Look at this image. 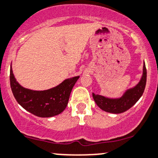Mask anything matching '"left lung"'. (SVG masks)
Masks as SVG:
<instances>
[{"instance_id": "left-lung-1", "label": "left lung", "mask_w": 158, "mask_h": 158, "mask_svg": "<svg viewBox=\"0 0 158 158\" xmlns=\"http://www.w3.org/2000/svg\"><path fill=\"white\" fill-rule=\"evenodd\" d=\"M147 69L143 64V76L139 83L134 88L128 89L120 99H109L93 93V99L101 110L112 113H120L127 111L138 101L143 95L146 86Z\"/></svg>"}]
</instances>
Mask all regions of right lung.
<instances>
[{
	"mask_svg": "<svg viewBox=\"0 0 158 158\" xmlns=\"http://www.w3.org/2000/svg\"><path fill=\"white\" fill-rule=\"evenodd\" d=\"M79 76L65 79L57 86L35 91L21 86L15 79L10 67V88L17 102L27 111L39 117H52L62 113L68 104L70 93Z\"/></svg>",
	"mask_w": 158,
	"mask_h": 158,
	"instance_id": "1",
	"label": "right lung"
}]
</instances>
